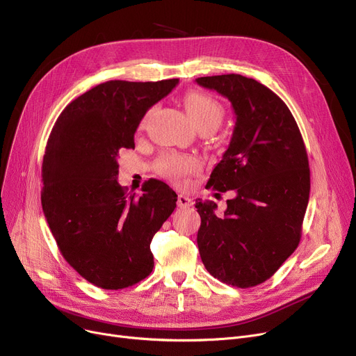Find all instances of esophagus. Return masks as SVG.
I'll return each instance as SVG.
<instances>
[{
	"mask_svg": "<svg viewBox=\"0 0 356 356\" xmlns=\"http://www.w3.org/2000/svg\"><path fill=\"white\" fill-rule=\"evenodd\" d=\"M192 204H193V202L189 196L179 195V197H177V207L179 208H189V207H192Z\"/></svg>",
	"mask_w": 356,
	"mask_h": 356,
	"instance_id": "34e87169",
	"label": "esophagus"
}]
</instances>
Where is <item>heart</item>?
<instances>
[{
    "label": "heart",
    "mask_w": 356,
    "mask_h": 356,
    "mask_svg": "<svg viewBox=\"0 0 356 356\" xmlns=\"http://www.w3.org/2000/svg\"><path fill=\"white\" fill-rule=\"evenodd\" d=\"M184 106L191 120L197 128L202 127H212L216 128L223 120V106L219 101L212 98L211 95L202 92H191L184 97ZM148 114L143 118L141 127L145 125L148 120ZM199 161L191 156H180V154H164L156 163V170L163 177L173 180L175 183H183L184 179L196 173L199 170Z\"/></svg>",
    "instance_id": "obj_1"
}]
</instances>
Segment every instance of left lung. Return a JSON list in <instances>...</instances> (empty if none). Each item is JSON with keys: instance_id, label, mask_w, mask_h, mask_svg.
Segmentation results:
<instances>
[{"instance_id": "obj_1", "label": "left lung", "mask_w": 356, "mask_h": 356, "mask_svg": "<svg viewBox=\"0 0 356 356\" xmlns=\"http://www.w3.org/2000/svg\"><path fill=\"white\" fill-rule=\"evenodd\" d=\"M196 82L227 97L236 115L228 149L207 184L236 196L222 216L216 203L196 200L200 258L219 282L254 287L300 242L310 193L306 145L289 106L263 83L235 73Z\"/></svg>"}]
</instances>
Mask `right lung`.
Wrapping results in <instances>:
<instances>
[{
    "label": "right lung",
    "mask_w": 356,
    "mask_h": 356,
    "mask_svg": "<svg viewBox=\"0 0 356 356\" xmlns=\"http://www.w3.org/2000/svg\"><path fill=\"white\" fill-rule=\"evenodd\" d=\"M177 79L109 81L73 99L56 120L42 165V207L67 264L86 282L121 290L149 275V244L176 208L177 195L156 179L143 193L118 184V157Z\"/></svg>",
    "instance_id": "add662e5"
}]
</instances>
